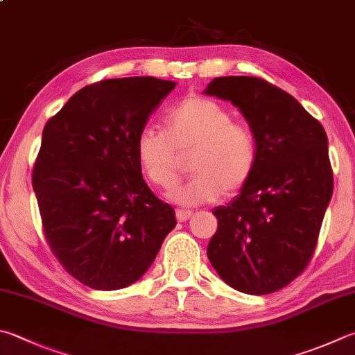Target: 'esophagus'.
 <instances>
[{
    "label": "esophagus",
    "mask_w": 355,
    "mask_h": 355,
    "mask_svg": "<svg viewBox=\"0 0 355 355\" xmlns=\"http://www.w3.org/2000/svg\"><path fill=\"white\" fill-rule=\"evenodd\" d=\"M191 215H193V213L190 210H182V209L176 210V219L179 220V223H184V220L190 219Z\"/></svg>",
    "instance_id": "34e87169"
}]
</instances>
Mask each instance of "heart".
Returning <instances> with one entry per match:
<instances>
[{
    "label": "heart",
    "instance_id": "b5f03b06",
    "mask_svg": "<svg viewBox=\"0 0 355 355\" xmlns=\"http://www.w3.org/2000/svg\"><path fill=\"white\" fill-rule=\"evenodd\" d=\"M223 105L190 97L164 117V131L144 128L136 140V156L153 184L168 189L179 178V153L193 151V178L168 191L179 205H200L223 193L233 195L250 179L257 165V140L249 126L232 122Z\"/></svg>",
    "mask_w": 355,
    "mask_h": 355
}]
</instances>
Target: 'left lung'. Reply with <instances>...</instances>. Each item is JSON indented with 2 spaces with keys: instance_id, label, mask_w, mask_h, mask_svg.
Listing matches in <instances>:
<instances>
[{
  "instance_id": "1",
  "label": "left lung",
  "mask_w": 355,
  "mask_h": 355,
  "mask_svg": "<svg viewBox=\"0 0 355 355\" xmlns=\"http://www.w3.org/2000/svg\"><path fill=\"white\" fill-rule=\"evenodd\" d=\"M204 94L235 105L258 148L239 195L213 209L218 230L207 257L233 289L266 295L295 279L315 250L334 189L326 132L297 98L263 78L216 77Z\"/></svg>"
}]
</instances>
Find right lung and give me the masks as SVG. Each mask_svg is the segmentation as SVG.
Here are the masks:
<instances>
[{"instance_id":"right-lung-1","label":"right lung","mask_w":355,"mask_h":355,"mask_svg":"<svg viewBox=\"0 0 355 355\" xmlns=\"http://www.w3.org/2000/svg\"><path fill=\"white\" fill-rule=\"evenodd\" d=\"M176 82L103 80L76 92L46 123L32 187L53 255L80 283H136L175 229L173 207L142 178L136 140Z\"/></svg>"}]
</instances>
